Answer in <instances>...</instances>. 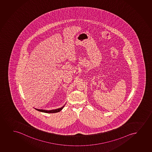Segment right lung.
I'll list each match as a JSON object with an SVG mask.
<instances>
[{
  "label": "right lung",
  "mask_w": 152,
  "mask_h": 152,
  "mask_svg": "<svg viewBox=\"0 0 152 152\" xmlns=\"http://www.w3.org/2000/svg\"><path fill=\"white\" fill-rule=\"evenodd\" d=\"M64 107V106H63L62 107H61L60 108L57 109H55V110H42V109H36L37 110L40 111V112H43V113H56L60 112V111L63 108V107Z\"/></svg>",
  "instance_id": "1"
}]
</instances>
